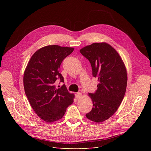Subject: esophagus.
<instances>
[{
    "mask_svg": "<svg viewBox=\"0 0 151 151\" xmlns=\"http://www.w3.org/2000/svg\"><path fill=\"white\" fill-rule=\"evenodd\" d=\"M81 96H82V93L80 92H77L76 93V99H80Z\"/></svg>",
    "mask_w": 151,
    "mask_h": 151,
    "instance_id": "esophagus-1",
    "label": "esophagus"
}]
</instances>
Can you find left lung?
<instances>
[{
    "mask_svg": "<svg viewBox=\"0 0 151 151\" xmlns=\"http://www.w3.org/2000/svg\"><path fill=\"white\" fill-rule=\"evenodd\" d=\"M80 51L90 62L92 75L99 81L96 92L88 93L93 107L86 116L95 122H104L116 113L125 96V66L119 54L106 43H94Z\"/></svg>",
    "mask_w": 151,
    "mask_h": 151,
    "instance_id": "left-lung-1",
    "label": "left lung"
}]
</instances>
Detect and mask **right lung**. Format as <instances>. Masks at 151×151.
<instances>
[{"instance_id":"add662e5","label":"right lung","mask_w":151,"mask_h":151,"mask_svg":"<svg viewBox=\"0 0 151 151\" xmlns=\"http://www.w3.org/2000/svg\"><path fill=\"white\" fill-rule=\"evenodd\" d=\"M73 50V47L58 45L43 47L32 55L24 71L26 96L35 113L46 122L60 119L73 102L75 95L68 92L65 84L58 89L55 86L58 80L64 82L59 68Z\"/></svg>"}]
</instances>
